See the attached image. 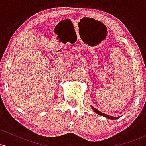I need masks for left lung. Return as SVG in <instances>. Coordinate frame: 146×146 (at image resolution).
Wrapping results in <instances>:
<instances>
[{"instance_id":"8db88e82","label":"left lung","mask_w":146,"mask_h":146,"mask_svg":"<svg viewBox=\"0 0 146 146\" xmlns=\"http://www.w3.org/2000/svg\"><path fill=\"white\" fill-rule=\"evenodd\" d=\"M92 109H93L94 111L96 113H97L98 115L103 116V117H105L108 118V119H117V118H118V117H113V116H110V115H108L105 114V113H101V112L99 111V110H96V108H94L93 106H92Z\"/></svg>"}]
</instances>
